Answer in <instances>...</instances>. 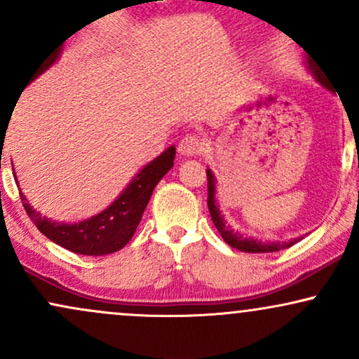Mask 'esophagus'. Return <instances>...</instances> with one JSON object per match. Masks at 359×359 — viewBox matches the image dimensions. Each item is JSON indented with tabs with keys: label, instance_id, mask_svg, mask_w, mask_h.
<instances>
[{
	"label": "esophagus",
	"instance_id": "obj_1",
	"mask_svg": "<svg viewBox=\"0 0 359 359\" xmlns=\"http://www.w3.org/2000/svg\"><path fill=\"white\" fill-rule=\"evenodd\" d=\"M177 150H179L180 155H185V156L197 155L203 151V142H201V138L196 137V135H187V137L180 140L179 148H177Z\"/></svg>",
	"mask_w": 359,
	"mask_h": 359
}]
</instances>
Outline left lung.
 <instances>
[{
	"instance_id": "obj_1",
	"label": "left lung",
	"mask_w": 359,
	"mask_h": 359,
	"mask_svg": "<svg viewBox=\"0 0 359 359\" xmlns=\"http://www.w3.org/2000/svg\"><path fill=\"white\" fill-rule=\"evenodd\" d=\"M306 65L320 86H324L327 90H332V86L329 84L327 79H325L323 74H320V71L317 69V65L312 62V59H309L307 57ZM208 208H209V212H211V219L214 222V226H216L217 231L221 233L222 240L228 243L231 248L245 251V253H273V251L290 248L292 245H295V243H299L304 238V236H299V238H294V240H288V241H262V240H258V238H251L240 231H234L231 226L226 222L224 216H222L219 211V205H217L216 177H214L211 168H208Z\"/></svg>"
}]
</instances>
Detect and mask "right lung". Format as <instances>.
<instances>
[{"label": "right lung", "mask_w": 359, "mask_h": 359, "mask_svg": "<svg viewBox=\"0 0 359 359\" xmlns=\"http://www.w3.org/2000/svg\"><path fill=\"white\" fill-rule=\"evenodd\" d=\"M62 48H64V43H60V47L57 45L55 50L45 57L42 64L36 67L35 74H32L28 84L42 76L47 69H50L59 60ZM174 158L175 147L172 145L163 154L148 162L104 211L79 222H59L48 219L32 208L22 191H20V197H22L25 211L35 222L39 231L45 234L48 240L77 255L101 257V255H109L121 250L131 240L142 221L143 211L150 201L155 185L174 167Z\"/></svg>", "instance_id": "add662e5"}]
</instances>
